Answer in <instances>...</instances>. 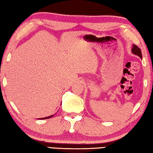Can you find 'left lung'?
Wrapping results in <instances>:
<instances>
[{
    "instance_id": "1",
    "label": "left lung",
    "mask_w": 153,
    "mask_h": 153,
    "mask_svg": "<svg viewBox=\"0 0 153 153\" xmlns=\"http://www.w3.org/2000/svg\"><path fill=\"white\" fill-rule=\"evenodd\" d=\"M132 53H134V54L139 56L141 59L143 58V57H142V53H141L140 49L138 46H136V45H133L132 48Z\"/></svg>"
}]
</instances>
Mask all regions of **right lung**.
Instances as JSON below:
<instances>
[{
    "label": "right lung",
    "instance_id": "add662e5",
    "mask_svg": "<svg viewBox=\"0 0 153 153\" xmlns=\"http://www.w3.org/2000/svg\"><path fill=\"white\" fill-rule=\"evenodd\" d=\"M53 116H54V115H52V116H48V117H42V118H39V120H45V119H49V118H50V117H53Z\"/></svg>",
    "mask_w": 153,
    "mask_h": 153
}]
</instances>
